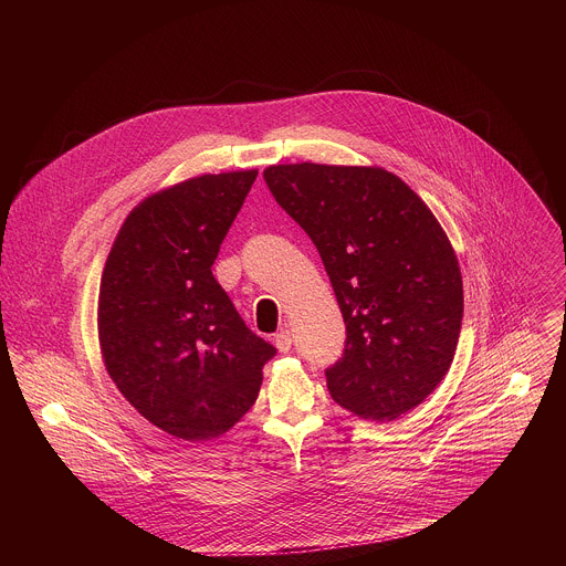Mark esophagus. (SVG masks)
<instances>
[{"label": "esophagus", "mask_w": 566, "mask_h": 566, "mask_svg": "<svg viewBox=\"0 0 566 566\" xmlns=\"http://www.w3.org/2000/svg\"><path fill=\"white\" fill-rule=\"evenodd\" d=\"M273 343H275L277 352H282V354H289V352H291V345H293L291 332H289V329H282V332H280V334L273 338Z\"/></svg>", "instance_id": "1"}]
</instances>
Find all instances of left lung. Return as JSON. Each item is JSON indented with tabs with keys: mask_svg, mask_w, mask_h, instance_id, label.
I'll return each mask as SVG.
<instances>
[{
	"mask_svg": "<svg viewBox=\"0 0 566 566\" xmlns=\"http://www.w3.org/2000/svg\"><path fill=\"white\" fill-rule=\"evenodd\" d=\"M264 181L311 237L345 317V354L325 371L332 398L371 421L421 406L463 317L459 262L432 210L376 166H271Z\"/></svg>",
	"mask_w": 566,
	"mask_h": 566,
	"instance_id": "obj_1",
	"label": "left lung"
}]
</instances>
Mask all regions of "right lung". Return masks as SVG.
Returning <instances> with one entry per match:
<instances>
[{
	"mask_svg": "<svg viewBox=\"0 0 566 566\" xmlns=\"http://www.w3.org/2000/svg\"><path fill=\"white\" fill-rule=\"evenodd\" d=\"M255 177L201 175L149 195L127 214L103 269L107 374L140 417L184 441L228 432L253 408L275 356L212 275Z\"/></svg>",
	"mask_w": 566,
	"mask_h": 566,
	"instance_id": "add662e5",
	"label": "right lung"
}]
</instances>
